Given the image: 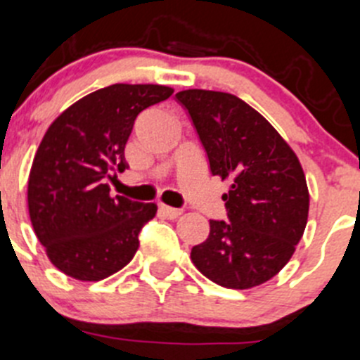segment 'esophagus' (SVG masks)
Segmentation results:
<instances>
[{
	"mask_svg": "<svg viewBox=\"0 0 360 360\" xmlns=\"http://www.w3.org/2000/svg\"><path fill=\"white\" fill-rule=\"evenodd\" d=\"M160 211H161V213H163L165 217H167V218H177V217H179L181 213H183V211L177 210V207L165 206V204H161V206H160Z\"/></svg>",
	"mask_w": 360,
	"mask_h": 360,
	"instance_id": "esophagus-1",
	"label": "esophagus"
}]
</instances>
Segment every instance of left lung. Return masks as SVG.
<instances>
[{
  "label": "left lung",
  "instance_id": "obj_1",
  "mask_svg": "<svg viewBox=\"0 0 360 360\" xmlns=\"http://www.w3.org/2000/svg\"><path fill=\"white\" fill-rule=\"evenodd\" d=\"M213 176L229 181L227 220H210V236L191 248L197 270L218 286L248 290L286 266L305 231L309 190L286 140L240 97L183 90Z\"/></svg>",
  "mask_w": 360,
  "mask_h": 360
}]
</instances>
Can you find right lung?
Masks as SVG:
<instances>
[{
    "instance_id": "obj_1",
    "label": "right lung",
    "mask_w": 360,
    "mask_h": 360,
    "mask_svg": "<svg viewBox=\"0 0 360 360\" xmlns=\"http://www.w3.org/2000/svg\"><path fill=\"white\" fill-rule=\"evenodd\" d=\"M163 85L115 83L76 101L48 127L33 158L28 211L49 261L78 281H101L133 259L156 204L110 195L140 112L169 99Z\"/></svg>"
}]
</instances>
